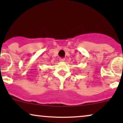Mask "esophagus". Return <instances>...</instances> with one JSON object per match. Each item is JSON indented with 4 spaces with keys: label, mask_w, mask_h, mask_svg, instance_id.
Returning <instances> with one entry per match:
<instances>
[{
    "label": "esophagus",
    "mask_w": 123,
    "mask_h": 123,
    "mask_svg": "<svg viewBox=\"0 0 123 123\" xmlns=\"http://www.w3.org/2000/svg\"><path fill=\"white\" fill-rule=\"evenodd\" d=\"M65 60V58H60V62H64Z\"/></svg>",
    "instance_id": "obj_1"
}]
</instances>
